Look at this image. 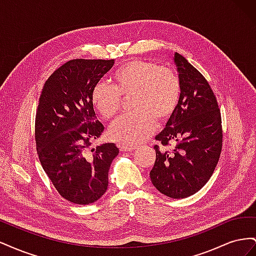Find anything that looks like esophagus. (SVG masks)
<instances>
[{"label":"esophagus","mask_w":256,"mask_h":256,"mask_svg":"<svg viewBox=\"0 0 256 256\" xmlns=\"http://www.w3.org/2000/svg\"><path fill=\"white\" fill-rule=\"evenodd\" d=\"M118 147L122 152H131L136 148V146H134V145H128V144H124V143H120Z\"/></svg>","instance_id":"34e87169"}]
</instances>
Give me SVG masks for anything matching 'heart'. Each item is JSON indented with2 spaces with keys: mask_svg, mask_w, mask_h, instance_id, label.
Returning a JSON list of instances; mask_svg holds the SVG:
<instances>
[{
  "mask_svg": "<svg viewBox=\"0 0 256 256\" xmlns=\"http://www.w3.org/2000/svg\"><path fill=\"white\" fill-rule=\"evenodd\" d=\"M112 84L97 83L90 100L104 118H112L120 108V96L132 92L130 106L134 111L113 122L109 134L114 140L138 143L148 138L156 122L171 118L180 98V81L170 68L152 62L130 60L112 76Z\"/></svg>",
  "mask_w": 256,
  "mask_h": 256,
  "instance_id": "b5f03b06",
  "label": "heart"
}]
</instances>
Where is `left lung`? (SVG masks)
Segmentation results:
<instances>
[{
  "instance_id": "8db88e82",
  "label": "left lung",
  "mask_w": 256,
  "mask_h": 256,
  "mask_svg": "<svg viewBox=\"0 0 256 256\" xmlns=\"http://www.w3.org/2000/svg\"><path fill=\"white\" fill-rule=\"evenodd\" d=\"M173 60L180 98L156 140L175 147L168 152L154 145L156 161L150 175L162 194L184 198L202 189L212 175L222 148V126L216 99L203 74L180 53H174Z\"/></svg>"
}]
</instances>
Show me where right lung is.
Listing matches in <instances>:
<instances>
[{
	"label": "right lung",
	"mask_w": 256,
	"mask_h": 256,
	"mask_svg": "<svg viewBox=\"0 0 256 256\" xmlns=\"http://www.w3.org/2000/svg\"><path fill=\"white\" fill-rule=\"evenodd\" d=\"M114 60H72L46 81L35 120L38 157L60 194L79 205L102 198L109 184V170L118 154L114 143L90 150L104 132L90 94L110 70Z\"/></svg>",
	"instance_id": "right-lung-1"
}]
</instances>
